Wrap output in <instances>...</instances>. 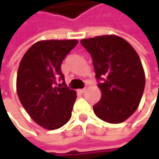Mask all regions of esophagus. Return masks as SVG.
Wrapping results in <instances>:
<instances>
[{
	"label": "esophagus",
	"mask_w": 159,
	"mask_h": 159,
	"mask_svg": "<svg viewBox=\"0 0 159 159\" xmlns=\"http://www.w3.org/2000/svg\"><path fill=\"white\" fill-rule=\"evenodd\" d=\"M85 91H86V88H83V89H80L79 90V92L80 93H82V94H83V93H85Z\"/></svg>",
	"instance_id": "obj_1"
}]
</instances>
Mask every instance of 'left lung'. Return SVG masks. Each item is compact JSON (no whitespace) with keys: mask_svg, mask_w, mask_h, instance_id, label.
Returning a JSON list of instances; mask_svg holds the SVG:
<instances>
[{"mask_svg":"<svg viewBox=\"0 0 159 159\" xmlns=\"http://www.w3.org/2000/svg\"><path fill=\"white\" fill-rule=\"evenodd\" d=\"M90 53L100 100L93 106L97 117L109 123L126 120L138 108L145 76L141 60L132 45L120 37L104 35L81 40Z\"/></svg>","mask_w":159,"mask_h":159,"instance_id":"obj_1","label":"left lung"}]
</instances>
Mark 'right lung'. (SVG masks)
Masks as SVG:
<instances>
[{"label":"right lung","mask_w":159,"mask_h":159,"mask_svg":"<svg viewBox=\"0 0 159 159\" xmlns=\"http://www.w3.org/2000/svg\"><path fill=\"white\" fill-rule=\"evenodd\" d=\"M77 43V39L38 41L20 61L16 77L19 100L32 120L45 129H59L71 119L76 92L66 86L61 66ZM58 78L64 81L62 88L54 85Z\"/></svg>","instance_id":"obj_1"}]
</instances>
